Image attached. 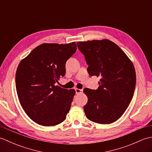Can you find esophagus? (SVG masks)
<instances>
[{"label": "esophagus", "mask_w": 152, "mask_h": 152, "mask_svg": "<svg viewBox=\"0 0 152 152\" xmlns=\"http://www.w3.org/2000/svg\"><path fill=\"white\" fill-rule=\"evenodd\" d=\"M74 89H75L76 94H79V93H81L83 92L82 89H78V88H75Z\"/></svg>", "instance_id": "obj_1"}]
</instances>
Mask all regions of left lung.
<instances>
[{
    "label": "left lung",
    "mask_w": 152,
    "mask_h": 152,
    "mask_svg": "<svg viewBox=\"0 0 152 152\" xmlns=\"http://www.w3.org/2000/svg\"><path fill=\"white\" fill-rule=\"evenodd\" d=\"M89 76H99L97 89H83L88 101L83 106L87 118L100 124L117 121L129 105L136 86L131 60L118 45L107 39L78 42Z\"/></svg>",
    "instance_id": "8db88e82"
}]
</instances>
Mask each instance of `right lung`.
Wrapping results in <instances>:
<instances>
[{
    "instance_id": "1",
    "label": "right lung",
    "mask_w": 152,
    "mask_h": 152,
    "mask_svg": "<svg viewBox=\"0 0 152 152\" xmlns=\"http://www.w3.org/2000/svg\"><path fill=\"white\" fill-rule=\"evenodd\" d=\"M76 43L42 44L21 61L15 74L19 102L32 120L53 126L66 119L74 89L57 86L66 72V61L76 52Z\"/></svg>"
}]
</instances>
